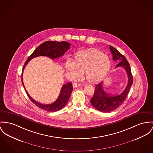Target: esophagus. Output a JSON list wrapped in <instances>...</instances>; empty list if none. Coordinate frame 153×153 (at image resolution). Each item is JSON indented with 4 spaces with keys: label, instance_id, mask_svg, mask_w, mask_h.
Returning a JSON list of instances; mask_svg holds the SVG:
<instances>
[{
    "label": "esophagus",
    "instance_id": "1",
    "mask_svg": "<svg viewBox=\"0 0 153 153\" xmlns=\"http://www.w3.org/2000/svg\"><path fill=\"white\" fill-rule=\"evenodd\" d=\"M72 86H73V88H78V87L81 86V84H80V83H73Z\"/></svg>",
    "mask_w": 153,
    "mask_h": 153
}]
</instances>
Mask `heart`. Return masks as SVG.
I'll list each match as a JSON object with an SVG mask.
<instances>
[{
	"mask_svg": "<svg viewBox=\"0 0 153 153\" xmlns=\"http://www.w3.org/2000/svg\"><path fill=\"white\" fill-rule=\"evenodd\" d=\"M111 62L108 56L96 49H89L76 53L72 62H65V69L74 78L84 74L88 81L97 83L102 81L109 71Z\"/></svg>",
	"mask_w": 153,
	"mask_h": 153,
	"instance_id": "1",
	"label": "heart"
}]
</instances>
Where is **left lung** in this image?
Returning a JSON list of instances; mask_svg holds the SVG:
<instances>
[{"instance_id": "left-lung-1", "label": "left lung", "mask_w": 153, "mask_h": 153, "mask_svg": "<svg viewBox=\"0 0 153 153\" xmlns=\"http://www.w3.org/2000/svg\"><path fill=\"white\" fill-rule=\"evenodd\" d=\"M110 49L112 53L113 60L120 61L115 68L122 67L125 68L127 73L128 82L125 90L121 94L116 95L110 94L104 92L102 82L95 85L94 94L91 100V102L96 109L103 112H111L118 108L126 100L133 83L131 67L126 59L111 46H110Z\"/></svg>"}]
</instances>
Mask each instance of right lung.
<instances>
[{"instance_id":"add662e5","label":"right lung","mask_w":153,"mask_h":153,"mask_svg":"<svg viewBox=\"0 0 153 153\" xmlns=\"http://www.w3.org/2000/svg\"><path fill=\"white\" fill-rule=\"evenodd\" d=\"M70 46L71 44L65 41L56 42L48 41L45 42L44 43H42L39 46H38L28 57V59L25 61L24 65L22 72L28 62L31 59L38 56H46L51 59L59 58L65 54L67 51H68L70 48ZM21 81L24 87L22 81V72L21 74ZM72 91L73 87L71 82L67 83L62 86L60 93L57 99L55 102L49 104H43L39 102H36L35 100H33L25 90L31 102L41 109L49 112L57 111L62 109L68 101Z\"/></svg>"}]
</instances>
